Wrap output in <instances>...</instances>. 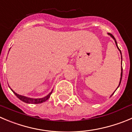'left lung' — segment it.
Wrapping results in <instances>:
<instances>
[{
  "mask_svg": "<svg viewBox=\"0 0 132 132\" xmlns=\"http://www.w3.org/2000/svg\"><path fill=\"white\" fill-rule=\"evenodd\" d=\"M108 35H109L112 38H113V40H114V42H115V44H116V45H117V49H119V51H120V54H121V59H122V53H121V51H120V49H119V47H118V45H117V41H116V40H115V38H114V37L113 36V35H112L111 34H110V33H108ZM122 66L121 67V73H120V82H119V86H118V87H117V88H119V86H120V83H121V80H122ZM117 89L115 90H114V92H115V91L117 90ZM114 92H113V94H111V96H113V94H114ZM110 96V97H111Z\"/></svg>",
  "mask_w": 132,
  "mask_h": 132,
  "instance_id": "obj_1",
  "label": "left lung"
}]
</instances>
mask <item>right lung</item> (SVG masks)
<instances>
[{"label": "right lung", "mask_w": 132, "mask_h": 132, "mask_svg": "<svg viewBox=\"0 0 132 132\" xmlns=\"http://www.w3.org/2000/svg\"><path fill=\"white\" fill-rule=\"evenodd\" d=\"M10 89L12 90V92L14 93L15 95L18 97V98H19L20 100L23 101V102H24V103H33V104H38V103H43V102H45L46 100H47L49 99V98H50V96H51V93H52L53 90H51V92H50L49 94H47L46 96L44 97V98H29V97L19 95V94H17L16 92H15L14 91H13V90L12 89V88H10Z\"/></svg>", "instance_id": "obj_1"}]
</instances>
